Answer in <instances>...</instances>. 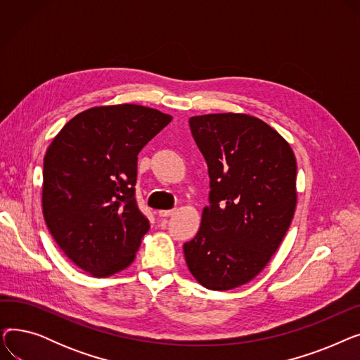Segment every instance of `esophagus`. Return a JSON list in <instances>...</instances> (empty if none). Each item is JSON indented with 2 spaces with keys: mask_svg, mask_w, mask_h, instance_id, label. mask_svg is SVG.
Wrapping results in <instances>:
<instances>
[{
  "mask_svg": "<svg viewBox=\"0 0 360 360\" xmlns=\"http://www.w3.org/2000/svg\"><path fill=\"white\" fill-rule=\"evenodd\" d=\"M174 213H175V210H160L158 214L160 217H169V216H172Z\"/></svg>",
  "mask_w": 360,
  "mask_h": 360,
  "instance_id": "obj_1",
  "label": "esophagus"
}]
</instances>
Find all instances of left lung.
<instances>
[{"label":"left lung","instance_id":"8db88e82","mask_svg":"<svg viewBox=\"0 0 360 360\" xmlns=\"http://www.w3.org/2000/svg\"><path fill=\"white\" fill-rule=\"evenodd\" d=\"M190 128L209 166L210 205L184 243L185 261L201 286L231 290L264 270L289 229L296 158L274 128L247 113L191 117Z\"/></svg>","mask_w":360,"mask_h":360}]
</instances>
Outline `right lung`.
<instances>
[{"instance_id": "add662e5", "label": "right lung", "mask_w": 360, "mask_h": 360, "mask_svg": "<svg viewBox=\"0 0 360 360\" xmlns=\"http://www.w3.org/2000/svg\"><path fill=\"white\" fill-rule=\"evenodd\" d=\"M172 121L158 109L94 106L70 120L44 158L42 212L64 254L93 277L134 261L150 229L134 197L137 156Z\"/></svg>"}]
</instances>
